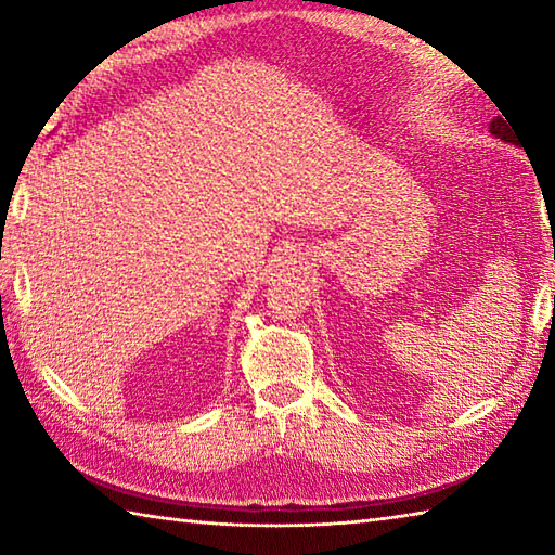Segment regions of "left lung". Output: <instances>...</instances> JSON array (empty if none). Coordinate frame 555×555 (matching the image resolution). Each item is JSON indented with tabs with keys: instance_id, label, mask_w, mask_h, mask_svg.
I'll list each match as a JSON object with an SVG mask.
<instances>
[{
	"instance_id": "8db88e82",
	"label": "left lung",
	"mask_w": 555,
	"mask_h": 555,
	"mask_svg": "<svg viewBox=\"0 0 555 555\" xmlns=\"http://www.w3.org/2000/svg\"><path fill=\"white\" fill-rule=\"evenodd\" d=\"M490 134H493V138H498V140H503V142H512V144H517V138H515V130H512V125L507 122V118H493V122H490Z\"/></svg>"
}]
</instances>
